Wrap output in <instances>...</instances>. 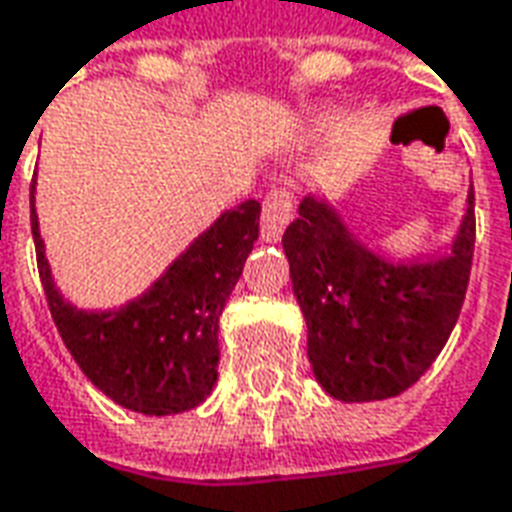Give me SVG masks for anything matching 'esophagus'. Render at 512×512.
<instances>
[{
	"instance_id": "1",
	"label": "esophagus",
	"mask_w": 512,
	"mask_h": 512,
	"mask_svg": "<svg viewBox=\"0 0 512 512\" xmlns=\"http://www.w3.org/2000/svg\"><path fill=\"white\" fill-rule=\"evenodd\" d=\"M293 216V200L285 189L271 191L263 202V219H260V238L266 244H277Z\"/></svg>"
}]
</instances>
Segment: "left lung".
<instances>
[{
	"mask_svg": "<svg viewBox=\"0 0 512 512\" xmlns=\"http://www.w3.org/2000/svg\"><path fill=\"white\" fill-rule=\"evenodd\" d=\"M318 384L343 403L386 400L433 365L461 315L474 252V189L447 255L395 263L323 194L282 235Z\"/></svg>",
	"mask_w": 512,
	"mask_h": 512,
	"instance_id": "obj_1",
	"label": "left lung"
}]
</instances>
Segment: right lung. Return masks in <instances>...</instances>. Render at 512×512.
Here are the masks:
<instances>
[{
	"instance_id": "1",
	"label": "right lung",
	"mask_w": 512,
	"mask_h": 512,
	"mask_svg": "<svg viewBox=\"0 0 512 512\" xmlns=\"http://www.w3.org/2000/svg\"><path fill=\"white\" fill-rule=\"evenodd\" d=\"M32 238L51 318L76 365L117 406L167 417L197 408L219 378V315L260 233L246 200L202 230L167 271L115 310H82L51 277L32 180Z\"/></svg>"
}]
</instances>
